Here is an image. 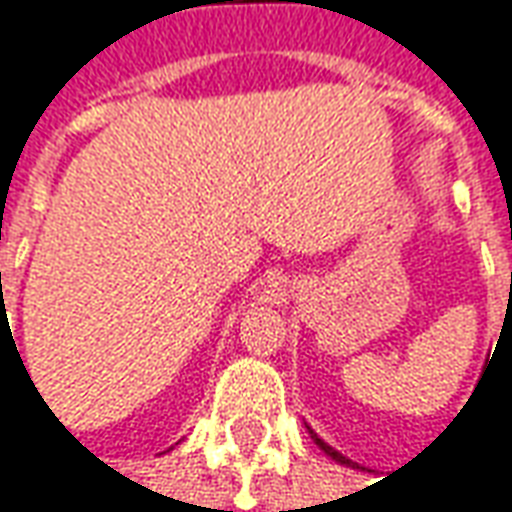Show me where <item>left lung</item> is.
<instances>
[{
    "label": "left lung",
    "instance_id": "1",
    "mask_svg": "<svg viewBox=\"0 0 512 512\" xmlns=\"http://www.w3.org/2000/svg\"><path fill=\"white\" fill-rule=\"evenodd\" d=\"M309 433H311V439H314V442L320 445V450H323L326 456H331L334 462H340V465H345V467H354V462H351V459H345V456H343V453H340V450H334V448H331V445H328V442H323V439H320L317 433L311 431V428H309Z\"/></svg>",
    "mask_w": 512,
    "mask_h": 512
}]
</instances>
